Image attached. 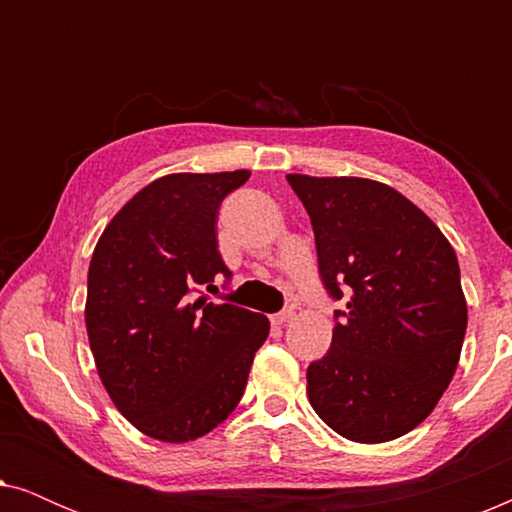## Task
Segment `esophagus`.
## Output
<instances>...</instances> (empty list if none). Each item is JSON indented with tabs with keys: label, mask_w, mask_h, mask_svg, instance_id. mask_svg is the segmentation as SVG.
Returning <instances> with one entry per match:
<instances>
[{
	"label": "esophagus",
	"mask_w": 512,
	"mask_h": 512,
	"mask_svg": "<svg viewBox=\"0 0 512 512\" xmlns=\"http://www.w3.org/2000/svg\"><path fill=\"white\" fill-rule=\"evenodd\" d=\"M272 324L275 326H284L286 321H291L293 319V310H282V312H277V314H272Z\"/></svg>",
	"instance_id": "obj_1"
}]
</instances>
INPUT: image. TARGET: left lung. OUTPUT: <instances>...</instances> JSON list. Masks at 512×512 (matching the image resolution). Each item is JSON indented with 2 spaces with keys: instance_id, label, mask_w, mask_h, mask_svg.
<instances>
[{
  "instance_id": "1",
  "label": "left lung",
  "mask_w": 512,
  "mask_h": 512,
  "mask_svg": "<svg viewBox=\"0 0 512 512\" xmlns=\"http://www.w3.org/2000/svg\"><path fill=\"white\" fill-rule=\"evenodd\" d=\"M307 209L335 310L331 349L307 368L317 415L354 443L422 424L457 370L466 298L440 228L380 181L286 174Z\"/></svg>"
}]
</instances>
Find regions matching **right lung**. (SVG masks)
I'll return each mask as SVG.
<instances>
[{"label": "right lung", "mask_w": 512, "mask_h": 512, "mask_svg": "<svg viewBox=\"0 0 512 512\" xmlns=\"http://www.w3.org/2000/svg\"><path fill=\"white\" fill-rule=\"evenodd\" d=\"M247 179V170L156 179L93 251L86 328L97 373L121 415L163 443L205 436L237 408L270 333L263 314L198 296L233 277L216 214Z\"/></svg>", "instance_id": "obj_1"}]
</instances>
